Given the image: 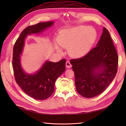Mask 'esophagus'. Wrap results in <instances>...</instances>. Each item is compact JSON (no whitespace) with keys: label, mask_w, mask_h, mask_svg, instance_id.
Masks as SVG:
<instances>
[{"label":"esophagus","mask_w":126,"mask_h":126,"mask_svg":"<svg viewBox=\"0 0 126 126\" xmlns=\"http://www.w3.org/2000/svg\"><path fill=\"white\" fill-rule=\"evenodd\" d=\"M66 68H70L71 67L72 65H71L70 62H69V61L66 62Z\"/></svg>","instance_id":"esophagus-1"}]
</instances>
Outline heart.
<instances>
[{"instance_id":"heart-1","label":"heart","mask_w":126,"mask_h":126,"mask_svg":"<svg viewBox=\"0 0 126 126\" xmlns=\"http://www.w3.org/2000/svg\"><path fill=\"white\" fill-rule=\"evenodd\" d=\"M96 37V32L92 27L77 26L61 30L57 41L62 47L68 49L70 55L81 57L89 51Z\"/></svg>"}]
</instances>
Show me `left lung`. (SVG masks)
Returning a JSON list of instances; mask_svg holds the SVG:
<instances>
[{"mask_svg": "<svg viewBox=\"0 0 126 126\" xmlns=\"http://www.w3.org/2000/svg\"><path fill=\"white\" fill-rule=\"evenodd\" d=\"M70 62L80 95L93 98L103 93L114 79L118 65V55L107 29L103 28L94 48L83 57Z\"/></svg>", "mask_w": 126, "mask_h": 126, "instance_id": "left-lung-1", "label": "left lung"}]
</instances>
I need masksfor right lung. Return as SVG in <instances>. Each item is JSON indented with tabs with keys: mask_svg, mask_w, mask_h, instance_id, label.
Wrapping results in <instances>:
<instances>
[{
	"mask_svg": "<svg viewBox=\"0 0 126 126\" xmlns=\"http://www.w3.org/2000/svg\"><path fill=\"white\" fill-rule=\"evenodd\" d=\"M53 23L52 21L28 26L21 32L13 47L12 67L16 81L26 94L38 100H45L52 94L56 79L65 70L66 60L63 59L58 62L47 61L36 73L29 74L21 66L20 56L27 36L41 33Z\"/></svg>",
	"mask_w": 126,
	"mask_h": 126,
	"instance_id": "right-lung-1",
	"label": "right lung"
}]
</instances>
